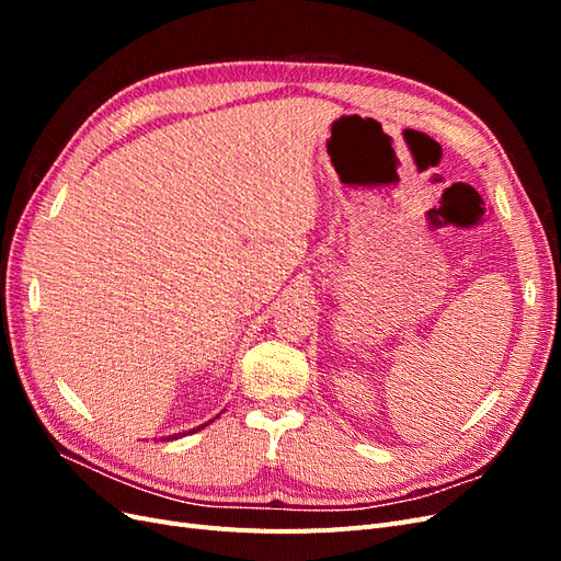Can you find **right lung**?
<instances>
[{
  "instance_id": "right-lung-1",
  "label": "right lung",
  "mask_w": 561,
  "mask_h": 561,
  "mask_svg": "<svg viewBox=\"0 0 561 561\" xmlns=\"http://www.w3.org/2000/svg\"><path fill=\"white\" fill-rule=\"evenodd\" d=\"M208 423H210V421H208ZM208 423H203V426H208ZM203 426H201V428H203ZM201 428H194V431H190V433H196V431H201ZM180 435H184V433H180ZM180 435H171L168 439H178Z\"/></svg>"
}]
</instances>
